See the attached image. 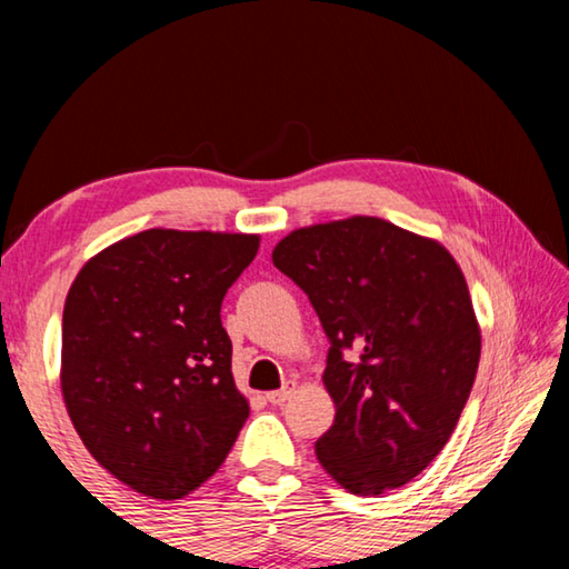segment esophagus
<instances>
[{
  "instance_id": "obj_1",
  "label": "esophagus",
  "mask_w": 569,
  "mask_h": 569,
  "mask_svg": "<svg viewBox=\"0 0 569 569\" xmlns=\"http://www.w3.org/2000/svg\"><path fill=\"white\" fill-rule=\"evenodd\" d=\"M293 391H296V381H288L283 389H278V391L266 393V399H268V403H273V407H281L283 401H288V399L293 397Z\"/></svg>"
}]
</instances>
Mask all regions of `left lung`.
Masks as SVG:
<instances>
[{"mask_svg":"<svg viewBox=\"0 0 569 569\" xmlns=\"http://www.w3.org/2000/svg\"><path fill=\"white\" fill-rule=\"evenodd\" d=\"M273 266L308 296L329 336L331 429L321 467L351 495H383L431 465L477 377L481 331L455 256L383 218L296 228Z\"/></svg>","mask_w":569,"mask_h":569,"instance_id":"left-lung-1","label":"left lung"}]
</instances>
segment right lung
Segmentation results:
<instances>
[{"label": "right lung", "mask_w": 569, "mask_h": 569, "mask_svg": "<svg viewBox=\"0 0 569 569\" xmlns=\"http://www.w3.org/2000/svg\"><path fill=\"white\" fill-rule=\"evenodd\" d=\"M261 236L150 228L92 256L62 313L60 387L90 455L152 499L216 475L248 419L220 303Z\"/></svg>", "instance_id": "add662e5"}]
</instances>
